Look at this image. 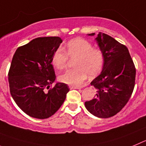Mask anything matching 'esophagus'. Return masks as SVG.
I'll use <instances>...</instances> for the list:
<instances>
[{
  "label": "esophagus",
  "instance_id": "esophagus-1",
  "mask_svg": "<svg viewBox=\"0 0 146 146\" xmlns=\"http://www.w3.org/2000/svg\"><path fill=\"white\" fill-rule=\"evenodd\" d=\"M69 88L70 89H80L81 87L79 86H74V85H69Z\"/></svg>",
  "mask_w": 146,
  "mask_h": 146
}]
</instances>
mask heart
Returning a JSON list of instances; mask_svg holds the SVG:
<instances>
[{
	"label": "heart",
	"instance_id": "heart-1",
	"mask_svg": "<svg viewBox=\"0 0 146 146\" xmlns=\"http://www.w3.org/2000/svg\"><path fill=\"white\" fill-rule=\"evenodd\" d=\"M69 57L76 58V68L68 70L59 76L61 82L69 85L78 86L84 82L89 75L95 76L100 73L104 63L103 54L98 48L84 38H76L68 42L67 52L59 48L52 56V65L59 70L66 68Z\"/></svg>",
	"mask_w": 146,
	"mask_h": 146
}]
</instances>
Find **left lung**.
I'll use <instances>...</instances> for the list:
<instances>
[{
  "mask_svg": "<svg viewBox=\"0 0 146 146\" xmlns=\"http://www.w3.org/2000/svg\"><path fill=\"white\" fill-rule=\"evenodd\" d=\"M95 40L103 54L104 63L100 74L91 82L97 94L94 99L85 102V107L97 117L106 119L118 113L131 98L136 70L126 46L100 32Z\"/></svg>",
  "mask_w": 146,
  "mask_h": 146,
  "instance_id": "obj_1",
  "label": "left lung"
}]
</instances>
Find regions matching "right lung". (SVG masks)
Segmentation results:
<instances>
[{"mask_svg":"<svg viewBox=\"0 0 146 146\" xmlns=\"http://www.w3.org/2000/svg\"><path fill=\"white\" fill-rule=\"evenodd\" d=\"M62 42L57 36L37 38L19 46L12 58L10 93L18 107L33 118L44 119L54 115L70 90L64 83L49 89L56 78L52 56Z\"/></svg>","mask_w":146,"mask_h":146,"instance_id":"1","label":"right lung"}]
</instances>
